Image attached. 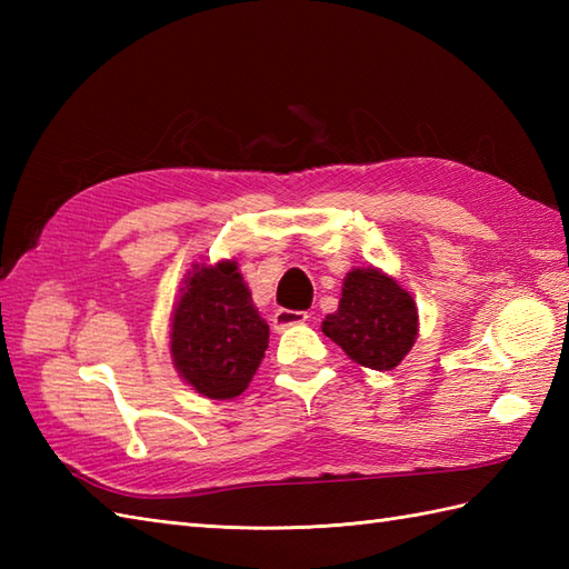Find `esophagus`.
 I'll return each mask as SVG.
<instances>
[{
	"instance_id": "34e87169",
	"label": "esophagus",
	"mask_w": 569,
	"mask_h": 569,
	"mask_svg": "<svg viewBox=\"0 0 569 569\" xmlns=\"http://www.w3.org/2000/svg\"><path fill=\"white\" fill-rule=\"evenodd\" d=\"M310 316L306 310H288V308H281L276 310L273 316V330H286V328H293V325H300L306 322Z\"/></svg>"
}]
</instances>
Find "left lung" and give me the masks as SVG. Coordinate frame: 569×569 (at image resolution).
<instances>
[{"mask_svg":"<svg viewBox=\"0 0 569 569\" xmlns=\"http://www.w3.org/2000/svg\"><path fill=\"white\" fill-rule=\"evenodd\" d=\"M322 332L357 365L389 371L416 342V300L371 266L355 269L345 278L340 308L322 320Z\"/></svg>","mask_w":569,"mask_h":569,"instance_id":"left-lung-1","label":"left lung"}]
</instances>
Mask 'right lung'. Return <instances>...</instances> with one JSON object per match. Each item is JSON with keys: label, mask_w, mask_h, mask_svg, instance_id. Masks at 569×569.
<instances>
[{"label": "right lung", "mask_w": 569, "mask_h": 569, "mask_svg": "<svg viewBox=\"0 0 569 569\" xmlns=\"http://www.w3.org/2000/svg\"><path fill=\"white\" fill-rule=\"evenodd\" d=\"M269 325L234 261L198 266L173 310L171 355L180 377L208 398H234L257 373Z\"/></svg>", "instance_id": "right-lung-1"}]
</instances>
